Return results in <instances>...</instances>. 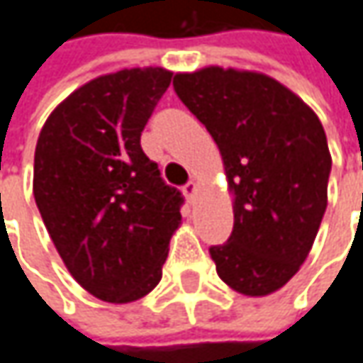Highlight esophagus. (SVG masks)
Listing matches in <instances>:
<instances>
[{"mask_svg":"<svg viewBox=\"0 0 363 363\" xmlns=\"http://www.w3.org/2000/svg\"><path fill=\"white\" fill-rule=\"evenodd\" d=\"M182 193H184L186 201L195 203V197H197V193H199V184H197V182H195V181L186 182V184L182 186Z\"/></svg>","mask_w":363,"mask_h":363,"instance_id":"esophagus-1","label":"esophagus"}]
</instances>
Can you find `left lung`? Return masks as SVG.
<instances>
[{
	"mask_svg": "<svg viewBox=\"0 0 363 363\" xmlns=\"http://www.w3.org/2000/svg\"><path fill=\"white\" fill-rule=\"evenodd\" d=\"M172 84L218 143L234 195L232 234L209 248L218 275L238 294H273L306 261L327 209L325 129L265 74L211 65Z\"/></svg>",
	"mask_w": 363,
	"mask_h": 363,
	"instance_id": "left-lung-1",
	"label": "left lung"
}]
</instances>
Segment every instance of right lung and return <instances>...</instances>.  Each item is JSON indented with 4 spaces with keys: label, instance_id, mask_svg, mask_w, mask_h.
Segmentation results:
<instances>
[{
    "label": "right lung",
    "instance_id": "1",
    "mask_svg": "<svg viewBox=\"0 0 363 363\" xmlns=\"http://www.w3.org/2000/svg\"><path fill=\"white\" fill-rule=\"evenodd\" d=\"M172 72L121 69L65 98L34 150V201L75 281L127 304L160 284L182 195L141 150V131Z\"/></svg>",
    "mask_w": 363,
    "mask_h": 363
}]
</instances>
